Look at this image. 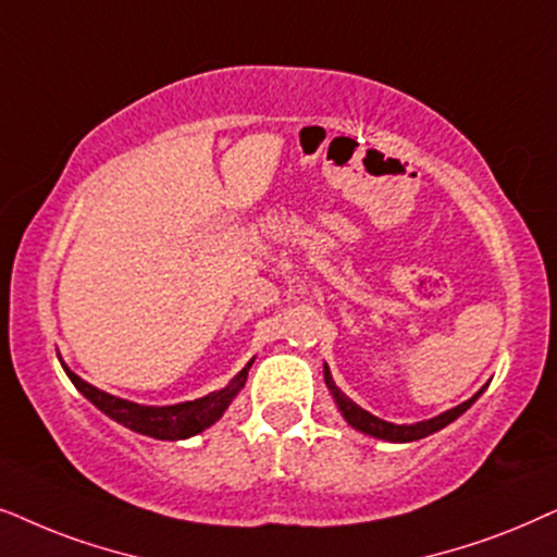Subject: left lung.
<instances>
[{"instance_id":"8db88e82","label":"left lung","mask_w":557,"mask_h":557,"mask_svg":"<svg viewBox=\"0 0 557 557\" xmlns=\"http://www.w3.org/2000/svg\"><path fill=\"white\" fill-rule=\"evenodd\" d=\"M323 380H325V387H329V392H331L333 403H336L338 412L344 414V420L348 422V425H351L354 430H359V433L372 435V438H380V441H387V443H412V441L428 438V435L438 433V430H443L446 425H450L454 420L461 418V414L469 410V407L481 397V392L488 387V384H484V387H481L473 397L466 399V403L450 407V410L435 414V418L412 422V425H395V422H387V420L376 418V414H372V412H367L364 407L356 405L351 397H346L344 392L336 387V382H333L329 364H323Z\"/></svg>"}]
</instances>
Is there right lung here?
<instances>
[{"mask_svg":"<svg viewBox=\"0 0 557 557\" xmlns=\"http://www.w3.org/2000/svg\"><path fill=\"white\" fill-rule=\"evenodd\" d=\"M58 359H61V356H58ZM251 361L234 376L232 382L226 384V387L211 392V395L206 397L190 399V403H177V405H165V407L137 405V403H129V399L114 397L109 395V392H103L99 387H94V384L81 380L76 372H71L63 359H61V367L63 372L69 374V380L76 384L81 395H84L94 407H99L107 418L116 420L119 425L135 430L139 435H150V438H158V441H185V438H193V435L203 433L206 428H211L213 422L221 420V414L228 410V405L234 403V397L239 395L244 382H247Z\"/></svg>","mask_w":557,"mask_h":557,"instance_id":"obj_1","label":"right lung"}]
</instances>
